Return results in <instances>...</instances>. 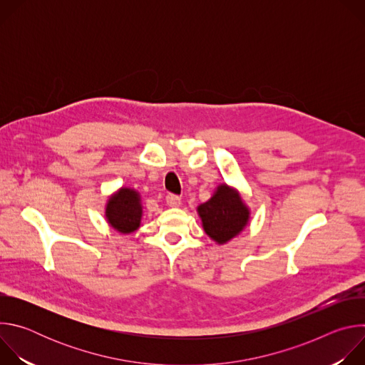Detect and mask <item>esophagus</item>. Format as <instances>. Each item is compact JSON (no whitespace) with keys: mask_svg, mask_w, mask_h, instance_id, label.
I'll return each mask as SVG.
<instances>
[{"mask_svg":"<svg viewBox=\"0 0 365 365\" xmlns=\"http://www.w3.org/2000/svg\"><path fill=\"white\" fill-rule=\"evenodd\" d=\"M166 203L169 206H179L180 205V197L178 195H173V193H169L166 196Z\"/></svg>","mask_w":365,"mask_h":365,"instance_id":"34e87169","label":"esophagus"}]
</instances>
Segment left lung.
<instances>
[{"instance_id": "8db88e82", "label": "left lung", "mask_w": 365, "mask_h": 365, "mask_svg": "<svg viewBox=\"0 0 365 365\" xmlns=\"http://www.w3.org/2000/svg\"><path fill=\"white\" fill-rule=\"evenodd\" d=\"M203 231L220 245L237 237L248 224L250 210L241 195L228 185H220L212 197L197 206Z\"/></svg>"}]
</instances>
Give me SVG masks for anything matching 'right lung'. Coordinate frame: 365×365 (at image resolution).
<instances>
[{"mask_svg":"<svg viewBox=\"0 0 365 365\" xmlns=\"http://www.w3.org/2000/svg\"><path fill=\"white\" fill-rule=\"evenodd\" d=\"M106 217L108 224L121 234L138 230L143 217L140 193L130 187H121L110 196L106 206Z\"/></svg>","mask_w":365,"mask_h":365,"instance_id":"1","label":"right lung"}]
</instances>
